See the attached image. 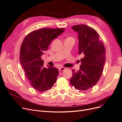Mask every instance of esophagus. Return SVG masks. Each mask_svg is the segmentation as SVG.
Returning a JSON list of instances; mask_svg holds the SVG:
<instances>
[{
  "label": "esophagus",
  "mask_w": 122,
  "mask_h": 122,
  "mask_svg": "<svg viewBox=\"0 0 122 122\" xmlns=\"http://www.w3.org/2000/svg\"><path fill=\"white\" fill-rule=\"evenodd\" d=\"M66 69L64 67H61L59 68V71H64V70Z\"/></svg>",
  "instance_id": "esophagus-1"
}]
</instances>
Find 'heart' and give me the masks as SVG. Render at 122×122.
<instances>
[{"label":"heart","instance_id":"1","mask_svg":"<svg viewBox=\"0 0 122 122\" xmlns=\"http://www.w3.org/2000/svg\"><path fill=\"white\" fill-rule=\"evenodd\" d=\"M69 38H72V37H69Z\"/></svg>","mask_w":122,"mask_h":122}]
</instances>
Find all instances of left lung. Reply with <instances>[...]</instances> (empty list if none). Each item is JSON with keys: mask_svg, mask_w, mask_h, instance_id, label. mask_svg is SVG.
Masks as SVG:
<instances>
[{"mask_svg": "<svg viewBox=\"0 0 122 122\" xmlns=\"http://www.w3.org/2000/svg\"><path fill=\"white\" fill-rule=\"evenodd\" d=\"M78 33L79 53L81 59L79 71L72 70L70 82L76 89L86 91L94 86L100 79L106 60L103 43L97 32L86 25H77L72 27Z\"/></svg>", "mask_w": 122, "mask_h": 122, "instance_id": "left-lung-1", "label": "left lung"}]
</instances>
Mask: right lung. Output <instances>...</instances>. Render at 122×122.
Segmentation results:
<instances>
[{
  "instance_id": "right-lung-1",
  "label": "right lung",
  "mask_w": 122,
  "mask_h": 122,
  "mask_svg": "<svg viewBox=\"0 0 122 122\" xmlns=\"http://www.w3.org/2000/svg\"><path fill=\"white\" fill-rule=\"evenodd\" d=\"M64 29L42 28L29 33L24 38L20 52V61L31 86L38 92L52 87L59 71L56 67H43L41 56L54 38L64 31Z\"/></svg>"
}]
</instances>
